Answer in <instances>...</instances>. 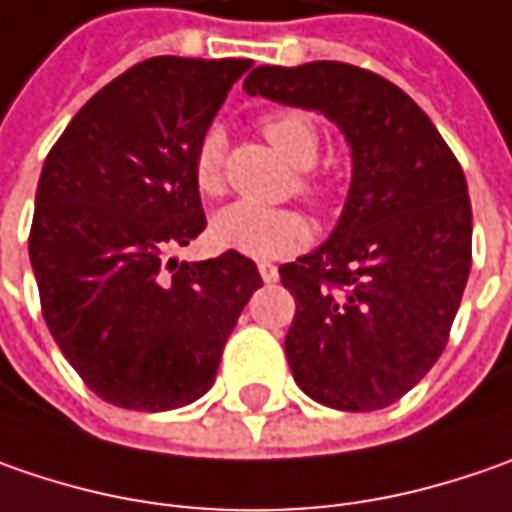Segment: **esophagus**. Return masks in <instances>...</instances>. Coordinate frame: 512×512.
Masks as SVG:
<instances>
[{
    "label": "esophagus",
    "mask_w": 512,
    "mask_h": 512,
    "mask_svg": "<svg viewBox=\"0 0 512 512\" xmlns=\"http://www.w3.org/2000/svg\"><path fill=\"white\" fill-rule=\"evenodd\" d=\"M257 272H260L263 283H275L278 280V266H272V263H260Z\"/></svg>",
    "instance_id": "obj_1"
}]
</instances>
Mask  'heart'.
I'll use <instances>...</instances> for the list:
<instances>
[{"instance_id":"obj_1","label":"heart","mask_w":512,"mask_h":512,"mask_svg":"<svg viewBox=\"0 0 512 512\" xmlns=\"http://www.w3.org/2000/svg\"><path fill=\"white\" fill-rule=\"evenodd\" d=\"M260 131L278 148L286 163L300 168L295 189L309 200H323L326 189L306 171L315 166L321 154V134L300 111H278L260 120ZM191 177L200 194H223V134L209 131L200 137L191 157ZM212 240L220 249L240 252L255 260H278L295 255L312 240V223L298 209H269L255 203H232L212 217Z\"/></svg>"}]
</instances>
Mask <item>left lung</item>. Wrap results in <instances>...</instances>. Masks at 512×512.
Masks as SVG:
<instances>
[{
    "instance_id": "8db88e82",
    "label": "left lung",
    "mask_w": 512,
    "mask_h": 512,
    "mask_svg": "<svg viewBox=\"0 0 512 512\" xmlns=\"http://www.w3.org/2000/svg\"><path fill=\"white\" fill-rule=\"evenodd\" d=\"M243 88L321 111L352 148L332 237L280 266L295 298L286 358L323 407L384 410L433 369L456 321L473 263L464 171L430 117L367 68L260 65Z\"/></svg>"
}]
</instances>
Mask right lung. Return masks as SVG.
<instances>
[{
	"label": "right lung",
	"instance_id": "obj_1",
	"mask_svg": "<svg viewBox=\"0 0 512 512\" xmlns=\"http://www.w3.org/2000/svg\"><path fill=\"white\" fill-rule=\"evenodd\" d=\"M252 59L154 56L111 79L62 131L28 237L42 318L102 401L163 412L206 395L263 286L240 252L177 263L206 229L191 157Z\"/></svg>",
	"mask_w": 512,
	"mask_h": 512
}]
</instances>
